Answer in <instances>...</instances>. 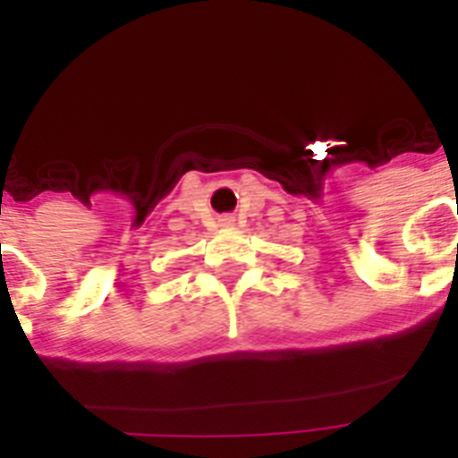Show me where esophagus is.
I'll use <instances>...</instances> for the list:
<instances>
[{
	"instance_id": "34e87169",
	"label": "esophagus",
	"mask_w": 458,
	"mask_h": 458,
	"mask_svg": "<svg viewBox=\"0 0 458 458\" xmlns=\"http://www.w3.org/2000/svg\"><path fill=\"white\" fill-rule=\"evenodd\" d=\"M217 222H220V226H233V222H236V220H233L232 216H225V217H220Z\"/></svg>"
}]
</instances>
